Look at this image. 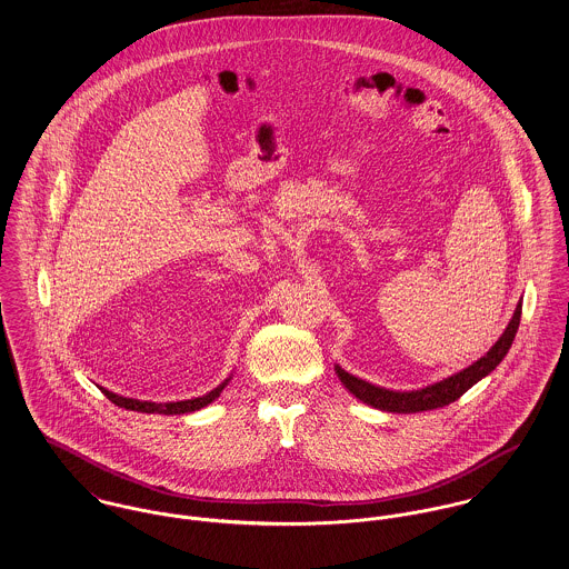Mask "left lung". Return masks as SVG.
Here are the masks:
<instances>
[{
  "instance_id": "left-lung-1",
  "label": "left lung",
  "mask_w": 569,
  "mask_h": 569,
  "mask_svg": "<svg viewBox=\"0 0 569 569\" xmlns=\"http://www.w3.org/2000/svg\"><path fill=\"white\" fill-rule=\"evenodd\" d=\"M519 317H521V300L517 302L516 312H513L509 326L505 328L502 337L493 343V348L482 359L471 362L466 369H461L439 382L421 387V389L393 391V389H385V387H378L362 378H357L339 365H335V371H337L339 380L343 382V387L352 396H357L361 402L373 407V409H380L387 413H419V411L441 409V407L459 400L467 389H471L478 380L489 376L502 362L513 346L517 328H519Z\"/></svg>"
}]
</instances>
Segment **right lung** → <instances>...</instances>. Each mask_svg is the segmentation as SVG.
Returning <instances> with one entry per match:
<instances>
[{
    "mask_svg": "<svg viewBox=\"0 0 569 569\" xmlns=\"http://www.w3.org/2000/svg\"><path fill=\"white\" fill-rule=\"evenodd\" d=\"M230 382V378H226L219 387H214L212 391H208L202 398H191V400H182V402H148V400H134V398H123L117 396L108 389H102L103 396L117 405L119 409H128V411H139V413H158V415H184L200 411L208 407L212 400L219 398V393L226 389V385Z\"/></svg>",
    "mask_w": 569,
    "mask_h": 569,
    "instance_id": "1",
    "label": "right lung"
}]
</instances>
